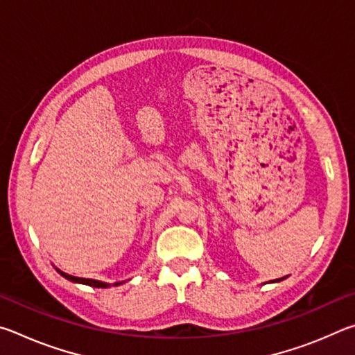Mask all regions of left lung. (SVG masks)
<instances>
[{"instance_id":"8db88e82","label":"left lung","mask_w":355,"mask_h":355,"mask_svg":"<svg viewBox=\"0 0 355 355\" xmlns=\"http://www.w3.org/2000/svg\"><path fill=\"white\" fill-rule=\"evenodd\" d=\"M286 277H288V275H286ZM286 277H282V279H275V280H271V284H275V282H280V280H285Z\"/></svg>"}]
</instances>
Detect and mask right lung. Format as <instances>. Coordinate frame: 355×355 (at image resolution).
I'll return each instance as SVG.
<instances>
[{"instance_id":"1","label":"right lung","mask_w":355,"mask_h":355,"mask_svg":"<svg viewBox=\"0 0 355 355\" xmlns=\"http://www.w3.org/2000/svg\"><path fill=\"white\" fill-rule=\"evenodd\" d=\"M56 271L62 275V277H65L70 282H75V284H83V285H87V286H94V288H110L111 285H120L122 282H116V284H106V282H100V280H94V279H83V277H75V275H70V274H65L62 271H59V269H56Z\"/></svg>"}]
</instances>
